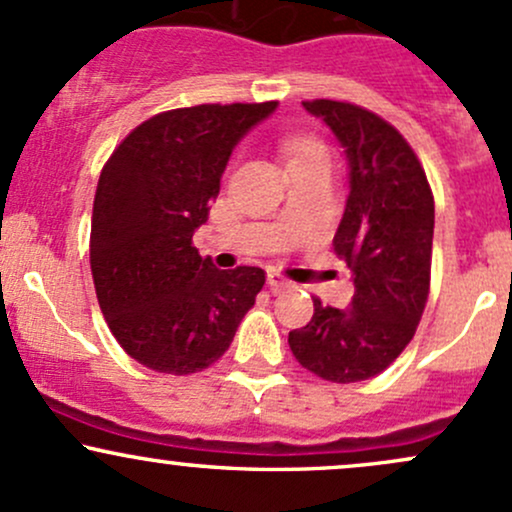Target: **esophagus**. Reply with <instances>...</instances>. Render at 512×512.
I'll return each instance as SVG.
<instances>
[{
	"label": "esophagus",
	"instance_id": "1",
	"mask_svg": "<svg viewBox=\"0 0 512 512\" xmlns=\"http://www.w3.org/2000/svg\"><path fill=\"white\" fill-rule=\"evenodd\" d=\"M267 284H269V289H272V291L289 289V286H291L289 279H284L279 272H272V269H269V272H267Z\"/></svg>",
	"mask_w": 512,
	"mask_h": 512
}]
</instances>
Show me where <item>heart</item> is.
<instances>
[{"label": "heart", "instance_id": "obj_1", "mask_svg": "<svg viewBox=\"0 0 512 512\" xmlns=\"http://www.w3.org/2000/svg\"><path fill=\"white\" fill-rule=\"evenodd\" d=\"M286 162H303V160H325V150L316 140L308 138H291L284 143Z\"/></svg>", "mask_w": 512, "mask_h": 512}]
</instances>
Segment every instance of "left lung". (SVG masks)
Instances as JSON below:
<instances>
[{"mask_svg": "<svg viewBox=\"0 0 512 512\" xmlns=\"http://www.w3.org/2000/svg\"><path fill=\"white\" fill-rule=\"evenodd\" d=\"M335 133L350 167V196L335 252L355 274L350 308L313 299L311 323L289 333L301 367L335 384L384 372L406 350L430 289L435 201L406 138L345 101H303Z\"/></svg>", "mask_w": 512, "mask_h": 512, "instance_id": "obj_1", "label": "left lung"}]
</instances>
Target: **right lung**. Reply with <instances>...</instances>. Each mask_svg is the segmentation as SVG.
<instances>
[{
    "mask_svg": "<svg viewBox=\"0 0 512 512\" xmlns=\"http://www.w3.org/2000/svg\"><path fill=\"white\" fill-rule=\"evenodd\" d=\"M201 104L140 123L101 170L89 265L119 345L162 374L216 362L265 286L260 267L218 269L192 245L235 145L277 111Z\"/></svg>",
    "mask_w": 512,
    "mask_h": 512,
    "instance_id": "right-lung-1",
    "label": "right lung"
}]
</instances>
